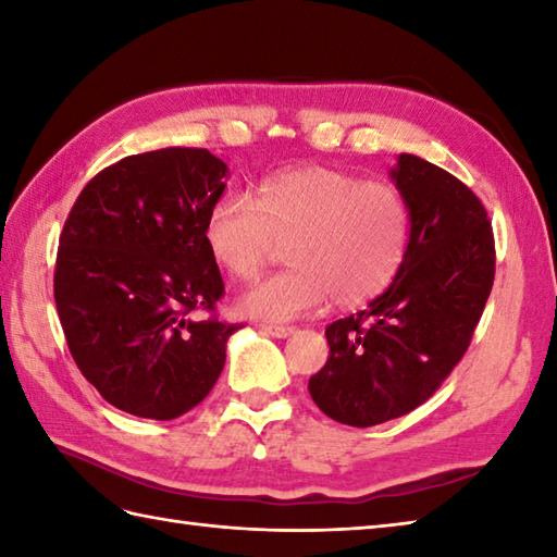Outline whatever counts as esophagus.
<instances>
[{"mask_svg":"<svg viewBox=\"0 0 557 557\" xmlns=\"http://www.w3.org/2000/svg\"><path fill=\"white\" fill-rule=\"evenodd\" d=\"M260 330H263L265 335H272V337H289L292 333H294V327H289V325H268V323H263L260 325Z\"/></svg>","mask_w":557,"mask_h":557,"instance_id":"1","label":"esophagus"}]
</instances>
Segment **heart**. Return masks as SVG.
<instances>
[{
    "label": "heart",
    "instance_id": "obj_1",
    "mask_svg": "<svg viewBox=\"0 0 557 557\" xmlns=\"http://www.w3.org/2000/svg\"><path fill=\"white\" fill-rule=\"evenodd\" d=\"M203 239L212 260L234 280H253L277 242L289 270L246 289L236 309L285 323L327 297L359 306L395 280L409 246V206L397 186L304 164L265 176L256 200L222 194L210 206Z\"/></svg>",
    "mask_w": 557,
    "mask_h": 557
}]
</instances>
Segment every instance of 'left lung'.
Listing matches in <instances>:
<instances>
[{"mask_svg": "<svg viewBox=\"0 0 557 557\" xmlns=\"http://www.w3.org/2000/svg\"><path fill=\"white\" fill-rule=\"evenodd\" d=\"M389 180L407 198L409 246L369 309L330 323V357L309 381L330 419L369 429L405 417L453 373L495 277L493 230L476 194L409 152Z\"/></svg>", "mask_w": 557, "mask_h": 557, "instance_id": "left-lung-1", "label": "left lung"}]
</instances>
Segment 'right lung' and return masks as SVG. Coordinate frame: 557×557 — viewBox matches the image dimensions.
Here are the masks:
<instances>
[{"label":"right lung","mask_w":557,"mask_h":557,"mask_svg":"<svg viewBox=\"0 0 557 557\" xmlns=\"http://www.w3.org/2000/svg\"><path fill=\"white\" fill-rule=\"evenodd\" d=\"M227 164L206 148H162L110 164L83 188L59 236L54 301L71 357L112 407L170 421L203 401L242 325L203 224Z\"/></svg>","instance_id":"add662e5"}]
</instances>
